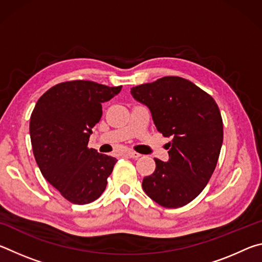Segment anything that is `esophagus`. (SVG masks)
<instances>
[{"mask_svg": "<svg viewBox=\"0 0 262 262\" xmlns=\"http://www.w3.org/2000/svg\"><path fill=\"white\" fill-rule=\"evenodd\" d=\"M126 156L127 157H129V158H134V159H137V158H140L141 157V155L139 154V152H135V151H127L126 152Z\"/></svg>", "mask_w": 262, "mask_h": 262, "instance_id": "esophagus-1", "label": "esophagus"}]
</instances>
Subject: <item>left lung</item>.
<instances>
[{
	"mask_svg": "<svg viewBox=\"0 0 262 262\" xmlns=\"http://www.w3.org/2000/svg\"><path fill=\"white\" fill-rule=\"evenodd\" d=\"M147 105L157 130L165 137L168 161L155 158L156 170L142 187L165 208L186 206L200 194L214 172L223 143V121L216 101L188 79L165 76L132 88Z\"/></svg>",
	"mask_w": 262,
	"mask_h": 262,
	"instance_id": "1",
	"label": "left lung"
}]
</instances>
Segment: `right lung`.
<instances>
[{
	"instance_id": "add662e5",
	"label": "right lung",
	"mask_w": 262,
	"mask_h": 262,
	"mask_svg": "<svg viewBox=\"0 0 262 262\" xmlns=\"http://www.w3.org/2000/svg\"><path fill=\"white\" fill-rule=\"evenodd\" d=\"M92 81H68L43 94L31 114L30 136L42 176L75 205L97 200L117 163L89 149L91 128L99 122L101 104L121 90Z\"/></svg>"
}]
</instances>
